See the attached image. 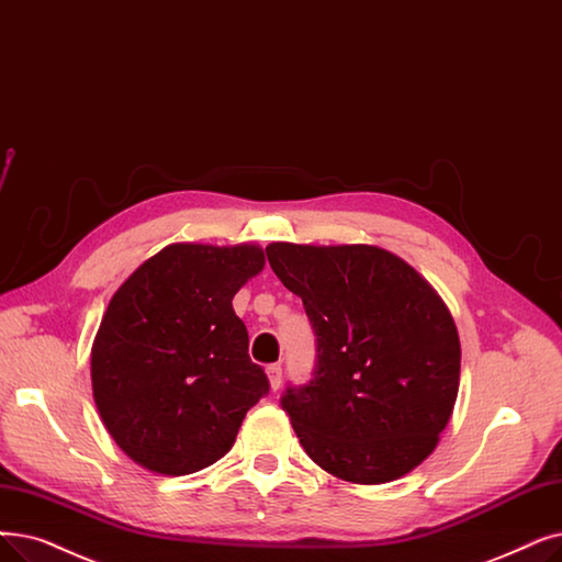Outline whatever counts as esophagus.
Returning a JSON list of instances; mask_svg holds the SVG:
<instances>
[{"instance_id": "esophagus-1", "label": "esophagus", "mask_w": 562, "mask_h": 562, "mask_svg": "<svg viewBox=\"0 0 562 562\" xmlns=\"http://www.w3.org/2000/svg\"><path fill=\"white\" fill-rule=\"evenodd\" d=\"M266 374H268V381H271V390H278L282 385V368H280V362L268 364Z\"/></svg>"}]
</instances>
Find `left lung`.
I'll return each instance as SVG.
<instances>
[{
  "label": "left lung",
  "mask_w": 562,
  "mask_h": 562,
  "mask_svg": "<svg viewBox=\"0 0 562 562\" xmlns=\"http://www.w3.org/2000/svg\"><path fill=\"white\" fill-rule=\"evenodd\" d=\"M266 257L316 337L312 379L280 400L310 459L356 484L411 473L459 390V335L441 296L376 246L271 243Z\"/></svg>",
  "instance_id": "8db88e82"
}]
</instances>
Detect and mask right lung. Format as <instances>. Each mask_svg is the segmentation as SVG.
Segmentation results:
<instances>
[{"mask_svg": "<svg viewBox=\"0 0 562 562\" xmlns=\"http://www.w3.org/2000/svg\"><path fill=\"white\" fill-rule=\"evenodd\" d=\"M261 268L250 243H172L116 289L91 347V385L114 443L139 467L162 475L211 467L268 395L232 307Z\"/></svg>", "mask_w": 562, "mask_h": 562, "instance_id": "1", "label": "right lung"}]
</instances>
